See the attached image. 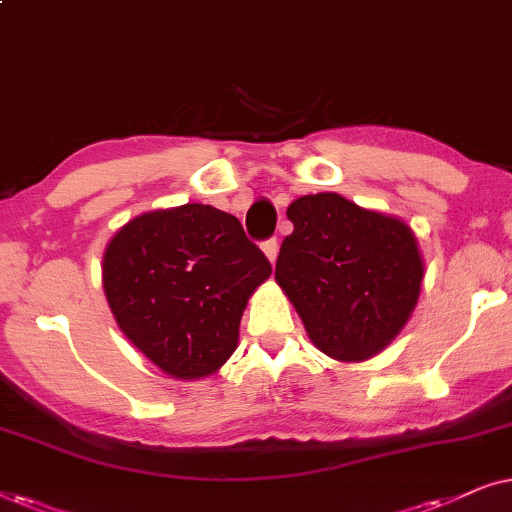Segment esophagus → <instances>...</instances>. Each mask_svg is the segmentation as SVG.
<instances>
[{
    "instance_id": "1",
    "label": "esophagus",
    "mask_w": 512,
    "mask_h": 512,
    "mask_svg": "<svg viewBox=\"0 0 512 512\" xmlns=\"http://www.w3.org/2000/svg\"><path fill=\"white\" fill-rule=\"evenodd\" d=\"M262 250H264V255L269 257V262L274 264L276 257H278V241H276V238H269V241H264Z\"/></svg>"
}]
</instances>
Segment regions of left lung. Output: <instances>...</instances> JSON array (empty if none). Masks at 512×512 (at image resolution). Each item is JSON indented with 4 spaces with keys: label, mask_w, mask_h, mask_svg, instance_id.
I'll use <instances>...</instances> for the list:
<instances>
[{
    "label": "left lung",
    "mask_w": 512,
    "mask_h": 512,
    "mask_svg": "<svg viewBox=\"0 0 512 512\" xmlns=\"http://www.w3.org/2000/svg\"><path fill=\"white\" fill-rule=\"evenodd\" d=\"M276 283L325 356L358 363L384 351L417 306L424 260L403 220L323 192L292 201Z\"/></svg>",
    "instance_id": "left-lung-1"
}]
</instances>
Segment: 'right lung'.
Segmentation results:
<instances>
[{"label": "right lung", "mask_w": 512, "mask_h": 512, "mask_svg": "<svg viewBox=\"0 0 512 512\" xmlns=\"http://www.w3.org/2000/svg\"><path fill=\"white\" fill-rule=\"evenodd\" d=\"M269 276L241 222L203 203L133 217L102 255V288L121 332L175 379L227 363L245 304Z\"/></svg>", "instance_id": "obj_1"}]
</instances>
